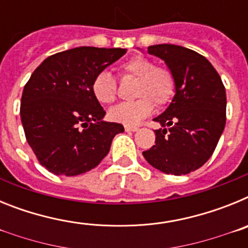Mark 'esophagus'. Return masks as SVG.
Instances as JSON below:
<instances>
[{"mask_svg":"<svg viewBox=\"0 0 248 248\" xmlns=\"http://www.w3.org/2000/svg\"><path fill=\"white\" fill-rule=\"evenodd\" d=\"M125 130L126 131H138V130H139V128H138V126H128V125H125Z\"/></svg>","mask_w":248,"mask_h":248,"instance_id":"34e87169","label":"esophagus"}]
</instances>
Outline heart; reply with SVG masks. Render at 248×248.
Instances as JSON below:
<instances>
[{
	"mask_svg": "<svg viewBox=\"0 0 248 248\" xmlns=\"http://www.w3.org/2000/svg\"><path fill=\"white\" fill-rule=\"evenodd\" d=\"M123 77L135 78L133 95L138 99L122 103L109 111L114 122L138 125L157 107L168 104L175 93V77L168 67L155 65L154 61L144 56H135L120 64ZM92 93L102 104H111L117 98V83L110 72L102 71L93 78Z\"/></svg>",
	"mask_w": 248,
	"mask_h": 248,
	"instance_id": "b5f03b06",
	"label": "heart"
}]
</instances>
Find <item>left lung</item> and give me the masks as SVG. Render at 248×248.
<instances>
[{"mask_svg":"<svg viewBox=\"0 0 248 248\" xmlns=\"http://www.w3.org/2000/svg\"><path fill=\"white\" fill-rule=\"evenodd\" d=\"M148 53L159 57L175 77V95L154 122L155 145L145 160L165 174L186 175L211 157L226 124V92L220 76L203 56L175 45H155Z\"/></svg>","mask_w":248,"mask_h":248,"instance_id":"obj_1","label":"left lung"}]
</instances>
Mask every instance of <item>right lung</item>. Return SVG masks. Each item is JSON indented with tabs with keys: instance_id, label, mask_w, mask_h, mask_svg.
<instances>
[{
	"instance_id": "add662e5",
	"label": "right lung",
	"mask_w": 248,
	"mask_h": 248,
	"mask_svg": "<svg viewBox=\"0 0 248 248\" xmlns=\"http://www.w3.org/2000/svg\"><path fill=\"white\" fill-rule=\"evenodd\" d=\"M125 53L124 48H72L46 58L32 73L22 93L21 120L28 144L49 172L89 171L124 131L122 124L103 120L92 82Z\"/></svg>"
}]
</instances>
